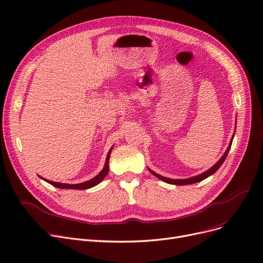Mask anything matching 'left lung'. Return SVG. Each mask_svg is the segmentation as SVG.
<instances>
[{
  "label": "left lung",
  "instance_id": "obj_1",
  "mask_svg": "<svg viewBox=\"0 0 263 263\" xmlns=\"http://www.w3.org/2000/svg\"><path fill=\"white\" fill-rule=\"evenodd\" d=\"M235 125H236V122H235ZM233 138H234V134H233V136H232V139H231V141H230V143H229V146H228V148H227V151L224 152V154L222 155V157L218 160V161H217L211 168H209L208 171H205V172H203V173H201V174H199V175H197V176H193V177H189V178H185V179H174V178H168V177H164V176H161V175H159V174H157L156 172H154L153 170H151L149 167H148V171H149V172L154 175V176H156L157 178H159V179H161L162 181H164V182H166V184H171V185H177V186H182V185H191V184H195V182H198V181H201V180H203V179H205V178H208L209 176H211V175H213L217 170H218L220 166H221V164L223 163V161L226 160V158H227V156H228V154H229V151H230V148H231V145H232V141H233Z\"/></svg>",
  "mask_w": 263,
  "mask_h": 263
}]
</instances>
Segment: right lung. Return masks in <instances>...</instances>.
Returning a JSON list of instances; mask_svg holds the SVG:
<instances>
[{
    "label": "right lung",
    "mask_w": 263,
    "mask_h": 263,
    "mask_svg": "<svg viewBox=\"0 0 263 263\" xmlns=\"http://www.w3.org/2000/svg\"><path fill=\"white\" fill-rule=\"evenodd\" d=\"M111 149L112 147L109 149V152L107 153V156H106V160H105V164H104V167L103 170L101 171V172L93 178H91L90 180H87V181H84V182H81V184H75V185H72V184H62V182H55V181H51V180H47V179H44L43 177H41L42 179H44L45 181H47L48 184L52 185L53 187H57V188H61V189H75V190H86V189H89V188H92L95 186H97L98 184H100V182L103 180L106 175L108 174V161H109V156H110V153H111Z\"/></svg>",
    "instance_id": "1"
}]
</instances>
